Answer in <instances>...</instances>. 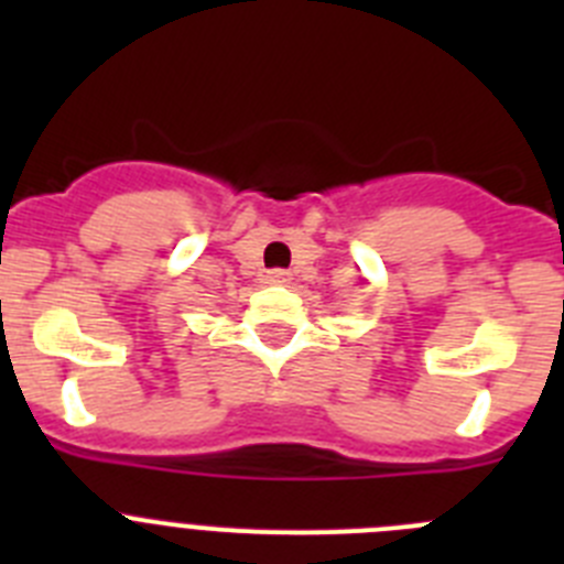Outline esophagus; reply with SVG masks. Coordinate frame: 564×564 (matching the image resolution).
<instances>
[{
    "instance_id": "1",
    "label": "esophagus",
    "mask_w": 564,
    "mask_h": 564,
    "mask_svg": "<svg viewBox=\"0 0 564 564\" xmlns=\"http://www.w3.org/2000/svg\"><path fill=\"white\" fill-rule=\"evenodd\" d=\"M268 282H271V285H285L288 271H268Z\"/></svg>"
}]
</instances>
